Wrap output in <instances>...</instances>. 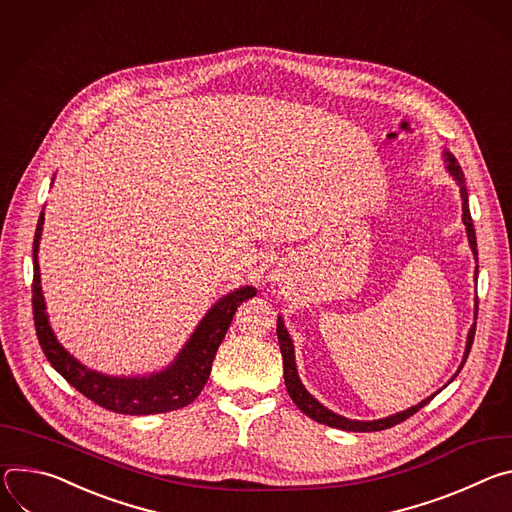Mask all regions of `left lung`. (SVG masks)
I'll list each match as a JSON object with an SVG mask.
<instances>
[{
    "instance_id": "1",
    "label": "left lung",
    "mask_w": 512,
    "mask_h": 512,
    "mask_svg": "<svg viewBox=\"0 0 512 512\" xmlns=\"http://www.w3.org/2000/svg\"><path fill=\"white\" fill-rule=\"evenodd\" d=\"M447 156V170L451 173V177L458 181L460 189H462V201H464V223H466V230H468V240H470V246H472V252L474 256H478V246H476V232H474V223H472V215H470V205H468V191L464 187V173H462V166L456 162V158H453L449 152H445ZM478 260V258H476ZM476 274H478V268H476ZM476 315H478V297H476ZM474 333H476V325H472L470 333H468V346H466V356H464V362L460 366V370L464 368L466 360H468V354L472 350V344H474ZM276 335H278V344H280V354H282V366H285V384H287V390H289V396L293 399V403L307 415L311 417L313 421L317 423H323V425H329V427H335V429H344V431H382V429H388V427H394L399 425L403 421H407L409 417H413L419 409H423L433 396H429V399L421 401L419 405L403 411V413H396L392 417H386V419H378V421H352V419H346V417H339L335 413H331L329 409H325L321 403H317L313 396L305 390V386L301 384L299 380V374H297V366H295V348H293V342L291 337L285 329V323H282V319L278 317L276 321ZM458 370V372H460ZM458 376V374H456Z\"/></svg>"
}]
</instances>
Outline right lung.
<instances>
[{"label": "right lung", "instance_id": "1", "mask_svg": "<svg viewBox=\"0 0 512 512\" xmlns=\"http://www.w3.org/2000/svg\"><path fill=\"white\" fill-rule=\"evenodd\" d=\"M44 211L38 217L32 258H34V280H32V311L34 327L40 348L52 368L59 372L71 386L85 394L95 405L122 413V415H154L177 411L193 403L203 390L211 364L215 360L217 348L230 329L238 307L256 295L254 287H242L227 297L219 299L213 309L203 317L195 333L179 354V358L166 370L150 376L138 378H113L99 372H93L79 364L59 342L48 325L44 313V297L40 287V268H38V244L42 234Z\"/></svg>", "mask_w": 512, "mask_h": 512}]
</instances>
